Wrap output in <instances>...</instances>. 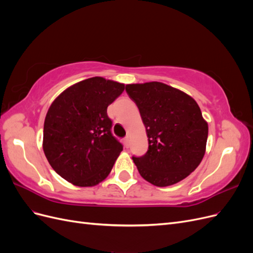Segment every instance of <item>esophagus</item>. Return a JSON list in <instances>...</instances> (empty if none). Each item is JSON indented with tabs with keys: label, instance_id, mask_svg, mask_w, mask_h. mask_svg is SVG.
Listing matches in <instances>:
<instances>
[{
	"label": "esophagus",
	"instance_id": "1",
	"mask_svg": "<svg viewBox=\"0 0 253 253\" xmlns=\"http://www.w3.org/2000/svg\"><path fill=\"white\" fill-rule=\"evenodd\" d=\"M124 143H125V147L127 149V148H128V145H129V139H128V136L125 137V138H124Z\"/></svg>",
	"mask_w": 253,
	"mask_h": 253
}]
</instances>
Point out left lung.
<instances>
[{
    "mask_svg": "<svg viewBox=\"0 0 253 253\" xmlns=\"http://www.w3.org/2000/svg\"><path fill=\"white\" fill-rule=\"evenodd\" d=\"M147 131L149 149L133 160L142 177L168 187L192 173L206 152L208 124L192 97L162 82L127 84Z\"/></svg>",
    "mask_w": 253,
    "mask_h": 253,
    "instance_id": "obj_1",
    "label": "left lung"
}]
</instances>
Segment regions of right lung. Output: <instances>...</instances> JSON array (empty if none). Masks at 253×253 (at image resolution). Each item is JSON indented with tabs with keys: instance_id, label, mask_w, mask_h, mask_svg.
I'll return each instance as SVG.
<instances>
[{
	"instance_id": "add662e5",
	"label": "right lung",
	"mask_w": 253,
	"mask_h": 253,
	"mask_svg": "<svg viewBox=\"0 0 253 253\" xmlns=\"http://www.w3.org/2000/svg\"><path fill=\"white\" fill-rule=\"evenodd\" d=\"M125 84L93 77L66 88L50 105L44 121L43 151L61 177L93 187L108 177L124 149L113 136L108 106Z\"/></svg>"
}]
</instances>
